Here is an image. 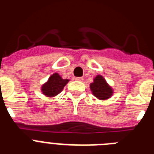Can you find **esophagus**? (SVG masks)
Here are the masks:
<instances>
[{
    "mask_svg": "<svg viewBox=\"0 0 154 154\" xmlns=\"http://www.w3.org/2000/svg\"><path fill=\"white\" fill-rule=\"evenodd\" d=\"M75 80L78 82H82L83 81V79L82 78V77H77V78H75Z\"/></svg>",
    "mask_w": 154,
    "mask_h": 154,
    "instance_id": "1",
    "label": "esophagus"
}]
</instances>
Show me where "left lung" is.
<instances>
[{
    "mask_svg": "<svg viewBox=\"0 0 154 154\" xmlns=\"http://www.w3.org/2000/svg\"><path fill=\"white\" fill-rule=\"evenodd\" d=\"M90 89L94 96L100 100H106L112 96L113 89L107 83L106 79L100 75L94 79L93 82L90 84Z\"/></svg>",
    "mask_w": 154,
    "mask_h": 154,
    "instance_id": "8db88e82",
    "label": "left lung"
}]
</instances>
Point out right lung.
Masks as SVG:
<instances>
[{
    "label": "right lung",
    "instance_id": "obj_1",
    "mask_svg": "<svg viewBox=\"0 0 154 154\" xmlns=\"http://www.w3.org/2000/svg\"><path fill=\"white\" fill-rule=\"evenodd\" d=\"M69 82V79H63L58 73H54L50 76L47 82L42 85V92L48 97H54L62 92Z\"/></svg>",
    "mask_w": 154,
    "mask_h": 154
}]
</instances>
